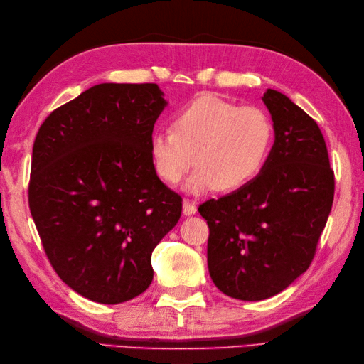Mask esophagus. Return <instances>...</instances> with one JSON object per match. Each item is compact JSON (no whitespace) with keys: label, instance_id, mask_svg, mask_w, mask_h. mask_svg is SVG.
I'll list each match as a JSON object with an SVG mask.
<instances>
[{"label":"esophagus","instance_id":"esophagus-1","mask_svg":"<svg viewBox=\"0 0 364 364\" xmlns=\"http://www.w3.org/2000/svg\"><path fill=\"white\" fill-rule=\"evenodd\" d=\"M196 213H197L196 203L189 202V200H184V202H183V214L186 215V218H189V215H194Z\"/></svg>","mask_w":364,"mask_h":364}]
</instances>
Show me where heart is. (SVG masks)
<instances>
[{"label":"heart","instance_id":"obj_1","mask_svg":"<svg viewBox=\"0 0 364 364\" xmlns=\"http://www.w3.org/2000/svg\"><path fill=\"white\" fill-rule=\"evenodd\" d=\"M172 127L151 134L150 158L154 172L168 184L181 181L197 162L184 183L191 196L244 186L264 166L274 141L272 122L261 107L214 95L181 107Z\"/></svg>","mask_w":364,"mask_h":364}]
</instances>
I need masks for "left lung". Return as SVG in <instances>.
<instances>
[{
    "mask_svg": "<svg viewBox=\"0 0 364 364\" xmlns=\"http://www.w3.org/2000/svg\"><path fill=\"white\" fill-rule=\"evenodd\" d=\"M262 102L274 145L259 173L237 191L200 205L208 222V269L237 300H264L310 267L335 196L323 136L310 115L274 89Z\"/></svg>",
    "mask_w": 364,
    "mask_h": 364,
    "instance_id": "1",
    "label": "left lung"
}]
</instances>
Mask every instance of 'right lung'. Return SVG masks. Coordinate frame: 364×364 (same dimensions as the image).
I'll return each mask as SVG.
<instances>
[{
    "mask_svg": "<svg viewBox=\"0 0 364 364\" xmlns=\"http://www.w3.org/2000/svg\"><path fill=\"white\" fill-rule=\"evenodd\" d=\"M167 102L158 84L105 82L53 111L33 146L29 210L53 269L105 305L153 280L151 252L181 215V197L150 158Z\"/></svg>",
    "mask_w": 364,
    "mask_h": 364,
    "instance_id": "obj_1",
    "label": "right lung"
}]
</instances>
